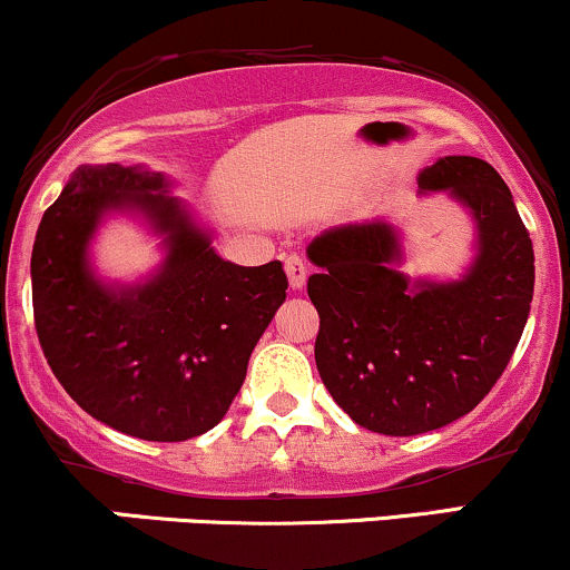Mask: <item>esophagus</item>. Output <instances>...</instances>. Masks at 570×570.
Listing matches in <instances>:
<instances>
[{"label": "esophagus", "instance_id": "1", "mask_svg": "<svg viewBox=\"0 0 570 570\" xmlns=\"http://www.w3.org/2000/svg\"><path fill=\"white\" fill-rule=\"evenodd\" d=\"M285 274L287 283H291L293 291H301L306 285V264L301 256H287L285 258Z\"/></svg>", "mask_w": 570, "mask_h": 570}]
</instances>
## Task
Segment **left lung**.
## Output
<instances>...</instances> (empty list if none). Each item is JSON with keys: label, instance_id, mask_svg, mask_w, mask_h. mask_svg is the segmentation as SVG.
Wrapping results in <instances>:
<instances>
[{"label": "left lung", "instance_id": "1", "mask_svg": "<svg viewBox=\"0 0 570 570\" xmlns=\"http://www.w3.org/2000/svg\"><path fill=\"white\" fill-rule=\"evenodd\" d=\"M419 186L472 213L478 256L461 279L411 283L386 220L336 226L306 247L320 269L306 285L320 379L354 424L392 438L466 416L504 373L533 298V243L485 159L443 157Z\"/></svg>", "mask_w": 570, "mask_h": 570}]
</instances>
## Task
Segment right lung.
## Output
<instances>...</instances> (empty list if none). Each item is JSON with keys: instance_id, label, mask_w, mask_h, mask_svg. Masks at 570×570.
Segmentation results:
<instances>
[{"instance_id": "add662e5", "label": "right lung", "mask_w": 570, "mask_h": 570, "mask_svg": "<svg viewBox=\"0 0 570 570\" xmlns=\"http://www.w3.org/2000/svg\"><path fill=\"white\" fill-rule=\"evenodd\" d=\"M167 189L146 167H77L31 253L33 325L60 386L92 419L154 443L197 438L226 416L287 291L279 261L220 258ZM111 212L164 234L166 261L144 284L109 286L91 272L89 239Z\"/></svg>"}]
</instances>
